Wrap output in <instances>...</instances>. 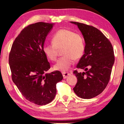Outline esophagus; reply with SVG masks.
Returning <instances> with one entry per match:
<instances>
[{
	"label": "esophagus",
	"instance_id": "obj_1",
	"mask_svg": "<svg viewBox=\"0 0 124 124\" xmlns=\"http://www.w3.org/2000/svg\"><path fill=\"white\" fill-rule=\"evenodd\" d=\"M70 75V73H67V72L62 73V76H63V78L64 79L67 78Z\"/></svg>",
	"mask_w": 124,
	"mask_h": 124
}]
</instances>
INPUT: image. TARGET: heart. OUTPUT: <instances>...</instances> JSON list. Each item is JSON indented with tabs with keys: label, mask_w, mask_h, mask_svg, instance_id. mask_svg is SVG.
<instances>
[{
	"label": "heart",
	"mask_w": 124,
	"mask_h": 124,
	"mask_svg": "<svg viewBox=\"0 0 124 124\" xmlns=\"http://www.w3.org/2000/svg\"><path fill=\"white\" fill-rule=\"evenodd\" d=\"M52 44L43 47V52L51 61H56L58 50L62 48L63 57L54 65L56 70L65 72L74 63V59H79L84 55L85 42L82 35L67 29H61L55 33L52 38Z\"/></svg>",
	"instance_id": "b5f03b06"
}]
</instances>
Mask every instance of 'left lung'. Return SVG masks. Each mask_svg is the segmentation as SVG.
<instances>
[{
    "label": "left lung",
    "mask_w": 124,
    "mask_h": 124,
    "mask_svg": "<svg viewBox=\"0 0 124 124\" xmlns=\"http://www.w3.org/2000/svg\"><path fill=\"white\" fill-rule=\"evenodd\" d=\"M77 25L84 37L85 50L77 65L85 72L73 73L77 82L73 90L82 99H91L101 94L108 84L115 56L109 40L98 29L92 26L70 21Z\"/></svg>",
    "instance_id": "8db88e82"
}]
</instances>
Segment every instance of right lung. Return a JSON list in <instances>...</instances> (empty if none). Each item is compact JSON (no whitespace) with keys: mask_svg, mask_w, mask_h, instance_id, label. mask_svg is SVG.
Here are the masks:
<instances>
[{"mask_svg":"<svg viewBox=\"0 0 124 124\" xmlns=\"http://www.w3.org/2000/svg\"><path fill=\"white\" fill-rule=\"evenodd\" d=\"M55 23H37L23 29L12 46L9 64L12 78L22 95L39 106L51 102L62 73H47L50 65L43 52L46 37Z\"/></svg>","mask_w":124,"mask_h":124,"instance_id":"right-lung-1","label":"right lung"}]
</instances>
